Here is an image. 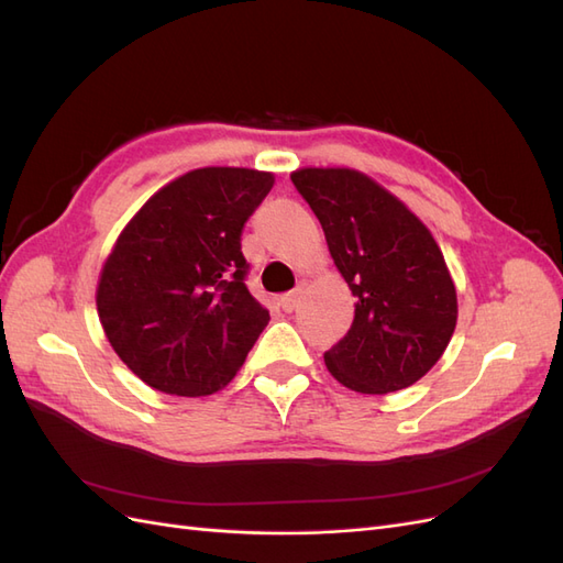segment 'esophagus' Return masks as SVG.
<instances>
[{"mask_svg": "<svg viewBox=\"0 0 563 563\" xmlns=\"http://www.w3.org/2000/svg\"><path fill=\"white\" fill-rule=\"evenodd\" d=\"M298 302H300V294H298V291L286 294V296H282V300H279L284 312H294V310L298 308Z\"/></svg>", "mask_w": 563, "mask_h": 563, "instance_id": "34e87169", "label": "esophagus"}]
</instances>
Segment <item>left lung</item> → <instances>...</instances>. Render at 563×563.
<instances>
[{"mask_svg":"<svg viewBox=\"0 0 563 563\" xmlns=\"http://www.w3.org/2000/svg\"><path fill=\"white\" fill-rule=\"evenodd\" d=\"M291 180L356 298L347 335L323 354L331 376L362 395L413 385L441 360L457 321L455 284L432 232L354 168H298Z\"/></svg>","mask_w":563,"mask_h":563,"instance_id":"obj_1","label":"left lung"}]
</instances>
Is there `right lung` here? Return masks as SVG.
<instances>
[{"label": "right lung", "mask_w": 563, "mask_h": 563, "mask_svg": "<svg viewBox=\"0 0 563 563\" xmlns=\"http://www.w3.org/2000/svg\"><path fill=\"white\" fill-rule=\"evenodd\" d=\"M275 185L195 168L152 195L108 255L96 305L112 350L150 387L207 397L242 368L269 312L246 288L242 230Z\"/></svg>", "instance_id": "obj_1"}]
</instances>
